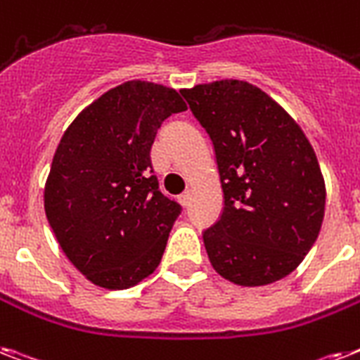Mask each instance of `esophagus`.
I'll return each instance as SVG.
<instances>
[{
  "mask_svg": "<svg viewBox=\"0 0 360 360\" xmlns=\"http://www.w3.org/2000/svg\"><path fill=\"white\" fill-rule=\"evenodd\" d=\"M190 201H192V194H190V192H185V194L179 195V203L183 207H188Z\"/></svg>",
  "mask_w": 360,
  "mask_h": 360,
  "instance_id": "obj_1",
  "label": "esophagus"
}]
</instances>
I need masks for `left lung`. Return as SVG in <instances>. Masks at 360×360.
<instances>
[{
	"instance_id": "left-lung-1",
	"label": "left lung",
	"mask_w": 360,
	"mask_h": 360,
	"mask_svg": "<svg viewBox=\"0 0 360 360\" xmlns=\"http://www.w3.org/2000/svg\"><path fill=\"white\" fill-rule=\"evenodd\" d=\"M181 94L212 140L224 190L220 220L203 233L210 264L240 286L279 281L305 259L326 212L311 142L281 105L246 81Z\"/></svg>"
}]
</instances>
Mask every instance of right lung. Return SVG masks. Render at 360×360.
<instances>
[{
	"mask_svg": "<svg viewBox=\"0 0 360 360\" xmlns=\"http://www.w3.org/2000/svg\"><path fill=\"white\" fill-rule=\"evenodd\" d=\"M183 110L177 90L127 81L81 110L58 142L44 209L64 255L101 288L134 286L162 259L181 205L159 190L150 151L160 124Z\"/></svg>",
	"mask_w": 360,
	"mask_h": 360,
	"instance_id": "1",
	"label": "right lung"
}]
</instances>
